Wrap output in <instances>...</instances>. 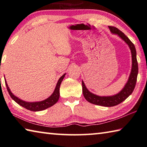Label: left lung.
I'll return each instance as SVG.
<instances>
[{"label": "left lung", "instance_id": "obj_1", "mask_svg": "<svg viewBox=\"0 0 147 147\" xmlns=\"http://www.w3.org/2000/svg\"><path fill=\"white\" fill-rule=\"evenodd\" d=\"M111 32L115 34H118L123 40L128 45L129 49L131 50V59H132V66L130 75H129L128 82L126 85L122 88V90L117 94L111 96H100L96 95L90 92L85 86V83L82 81V88L83 94L85 99L88 102L93 104L101 105L104 107H113L117 105L126 99L128 96L133 92L136 86L137 78L138 74V63L136 57V50L134 44L126 36L122 31L118 29L115 26H109Z\"/></svg>", "mask_w": 147, "mask_h": 147}]
</instances>
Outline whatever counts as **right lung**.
Returning <instances> with one entry per match:
<instances>
[{
  "label": "right lung",
  "instance_id": "obj_1",
  "mask_svg": "<svg viewBox=\"0 0 147 147\" xmlns=\"http://www.w3.org/2000/svg\"><path fill=\"white\" fill-rule=\"evenodd\" d=\"M66 74H64L63 76H62L60 79L58 81L57 83L56 87H55V89L54 90L53 93L49 96V98H47L43 101H41V102H25V101H23L22 100L19 99L18 97H16V96H14L9 89L8 84H7L6 81H5L6 86L7 88V90L8 91V93L9 96H11V98L15 101L16 103H18L19 105H20L21 106L25 107V109L32 111H42L44 110L47 108H49L50 107L53 106V105H55L56 103L58 100L59 99L60 96V86H61V84L62 83V80L64 78ZM6 80V79H5Z\"/></svg>",
  "mask_w": 147,
  "mask_h": 147
}]
</instances>
